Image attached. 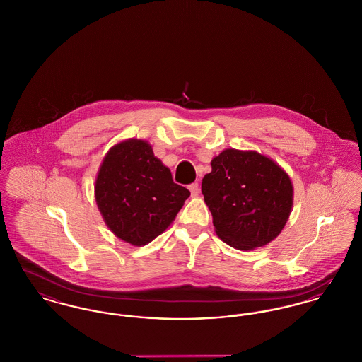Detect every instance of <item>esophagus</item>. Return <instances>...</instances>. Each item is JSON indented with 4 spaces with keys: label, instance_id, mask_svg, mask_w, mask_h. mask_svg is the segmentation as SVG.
<instances>
[{
    "label": "esophagus",
    "instance_id": "obj_1",
    "mask_svg": "<svg viewBox=\"0 0 362 362\" xmlns=\"http://www.w3.org/2000/svg\"><path fill=\"white\" fill-rule=\"evenodd\" d=\"M189 190L192 192V195H198V192H199V185H198V183H192V185L189 186Z\"/></svg>",
    "mask_w": 362,
    "mask_h": 362
}]
</instances>
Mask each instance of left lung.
I'll return each mask as SVG.
<instances>
[{"label":"left lung","mask_w":362,"mask_h":362,"mask_svg":"<svg viewBox=\"0 0 362 362\" xmlns=\"http://www.w3.org/2000/svg\"><path fill=\"white\" fill-rule=\"evenodd\" d=\"M201 189L216 234L238 250L274 240L293 206L288 175L257 151H221L213 158L212 172L204 176Z\"/></svg>","instance_id":"left-lung-1"}]
</instances>
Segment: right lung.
I'll return each mask as SVG.
<instances>
[{
  "instance_id": "add662e5",
  "label": "right lung",
  "mask_w": 362,
  "mask_h": 362,
  "mask_svg": "<svg viewBox=\"0 0 362 362\" xmlns=\"http://www.w3.org/2000/svg\"><path fill=\"white\" fill-rule=\"evenodd\" d=\"M189 195L149 144L138 139L109 150L95 180V201L107 227L134 246L163 234Z\"/></svg>"
}]
</instances>
